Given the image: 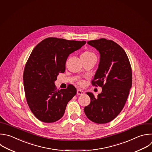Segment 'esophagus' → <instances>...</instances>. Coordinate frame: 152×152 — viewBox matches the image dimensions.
Masks as SVG:
<instances>
[{"label": "esophagus", "mask_w": 152, "mask_h": 152, "mask_svg": "<svg viewBox=\"0 0 152 152\" xmlns=\"http://www.w3.org/2000/svg\"><path fill=\"white\" fill-rule=\"evenodd\" d=\"M85 94V92L83 91H82V90H80V89H77V95H83Z\"/></svg>", "instance_id": "esophagus-1"}]
</instances>
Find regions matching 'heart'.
<instances>
[{"label":"heart","instance_id":"obj_1","mask_svg":"<svg viewBox=\"0 0 152 152\" xmlns=\"http://www.w3.org/2000/svg\"><path fill=\"white\" fill-rule=\"evenodd\" d=\"M94 56H95L92 52L88 51V50H87V51H85L83 53H82V55H81V57H94ZM79 83L80 85L82 86L84 84V82L81 80V81H79Z\"/></svg>","mask_w":152,"mask_h":152}]
</instances>
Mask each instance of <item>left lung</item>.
<instances>
[{
	"mask_svg": "<svg viewBox=\"0 0 152 152\" xmlns=\"http://www.w3.org/2000/svg\"><path fill=\"white\" fill-rule=\"evenodd\" d=\"M99 54V62L92 84L102 87L97 96L86 92L90 104L85 107L87 118L96 124L114 119L123 109L132 86V70L124 49L113 40L102 38L88 41Z\"/></svg>",
	"mask_w": 152,
	"mask_h": 152,
	"instance_id": "1",
	"label": "left lung"
}]
</instances>
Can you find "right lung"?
Returning <instances> with one entry per match:
<instances>
[{
    "label": "right lung",
    "mask_w": 152,
    "mask_h": 152,
    "mask_svg": "<svg viewBox=\"0 0 152 152\" xmlns=\"http://www.w3.org/2000/svg\"><path fill=\"white\" fill-rule=\"evenodd\" d=\"M86 43L85 41L48 37L38 43L26 64L23 82L27 104L39 121L52 123L64 114L67 104L76 95V88L57 90L55 81L66 70L68 57Z\"/></svg>",
    "instance_id": "1"
}]
</instances>
